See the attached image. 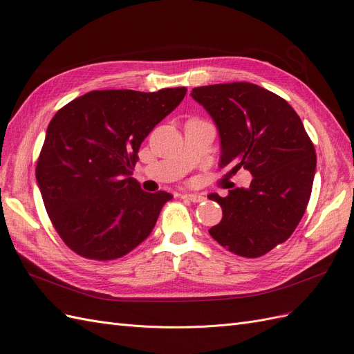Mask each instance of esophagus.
Instances as JSON below:
<instances>
[{
    "instance_id": "1",
    "label": "esophagus",
    "mask_w": 354,
    "mask_h": 354,
    "mask_svg": "<svg viewBox=\"0 0 354 354\" xmlns=\"http://www.w3.org/2000/svg\"><path fill=\"white\" fill-rule=\"evenodd\" d=\"M181 199H187V201L194 202V203L205 201V198H203L202 195H196V194H183V195H181Z\"/></svg>"
}]
</instances>
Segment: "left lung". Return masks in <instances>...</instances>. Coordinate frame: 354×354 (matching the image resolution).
Masks as SVG:
<instances>
[{
    "label": "left lung",
    "mask_w": 354,
    "mask_h": 354,
    "mask_svg": "<svg viewBox=\"0 0 354 354\" xmlns=\"http://www.w3.org/2000/svg\"><path fill=\"white\" fill-rule=\"evenodd\" d=\"M192 97L217 124L220 167L254 177L250 189L208 196L223 209L209 234L230 252L257 259L283 243L304 216L316 169L313 142L292 106L255 84L207 85Z\"/></svg>",
    "instance_id": "8db88e82"
}]
</instances>
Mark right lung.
I'll use <instances>...</instances> for the list:
<instances>
[{"label":"right lung","mask_w":354,"mask_h":354,"mask_svg":"<svg viewBox=\"0 0 354 354\" xmlns=\"http://www.w3.org/2000/svg\"><path fill=\"white\" fill-rule=\"evenodd\" d=\"M186 91L95 90L53 116L35 174L53 226L75 254L116 260L151 234L173 195L143 192L131 173L145 138Z\"/></svg>","instance_id":"1"}]
</instances>
